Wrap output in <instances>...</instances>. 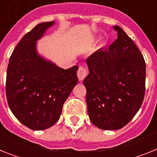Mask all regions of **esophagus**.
Masks as SVG:
<instances>
[{
    "label": "esophagus",
    "mask_w": 157,
    "mask_h": 157,
    "mask_svg": "<svg viewBox=\"0 0 157 157\" xmlns=\"http://www.w3.org/2000/svg\"><path fill=\"white\" fill-rule=\"evenodd\" d=\"M87 74H88V72H87V70L84 67H79V68H78L77 72V75L79 81H82L86 77Z\"/></svg>",
    "instance_id": "1"
}]
</instances>
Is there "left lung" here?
<instances>
[{
    "instance_id": "8db88e82",
    "label": "left lung",
    "mask_w": 157,
    "mask_h": 157,
    "mask_svg": "<svg viewBox=\"0 0 157 157\" xmlns=\"http://www.w3.org/2000/svg\"><path fill=\"white\" fill-rule=\"evenodd\" d=\"M118 38L109 49L86 59L83 80L90 121L102 130L126 126L141 108L145 91V62L138 48L119 26Z\"/></svg>"
}]
</instances>
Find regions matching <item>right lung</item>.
Segmentation results:
<instances>
[{"label":"right lung","mask_w":157,"mask_h":157,"mask_svg":"<svg viewBox=\"0 0 157 157\" xmlns=\"http://www.w3.org/2000/svg\"><path fill=\"white\" fill-rule=\"evenodd\" d=\"M54 21L41 23L18 43L9 59L6 77L8 106L18 120L34 130L54 125L77 85L78 66L59 67L37 53V41Z\"/></svg>","instance_id":"add662e5"}]
</instances>
